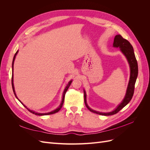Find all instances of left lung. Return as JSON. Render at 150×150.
<instances>
[{
  "instance_id": "left-lung-1",
  "label": "left lung",
  "mask_w": 150,
  "mask_h": 150,
  "mask_svg": "<svg viewBox=\"0 0 150 150\" xmlns=\"http://www.w3.org/2000/svg\"><path fill=\"white\" fill-rule=\"evenodd\" d=\"M113 47L116 48H120L121 52L124 54L126 57L127 61L128 62L130 69V76L129 80L127 87L126 94L125 96L124 99L121 102L120 104L117 106V107L114 110L108 112H102L92 110L90 108L88 105L87 101H86V93L85 90L84 89V103L86 106L87 107L88 110L94 113H96L98 115H100L103 116H110L116 114L117 112H119L121 109L123 108L125 106L129 103L132 99V97L134 94V85L136 81H137L138 74V62L136 59L134 50L133 46L129 43L128 40L124 39L122 36L120 34L116 35L114 39V42H113Z\"/></svg>"
}]
</instances>
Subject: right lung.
I'll use <instances>...</instances> for the list:
<instances>
[{
	"label": "right lung",
	"instance_id": "1",
	"mask_svg": "<svg viewBox=\"0 0 150 150\" xmlns=\"http://www.w3.org/2000/svg\"><path fill=\"white\" fill-rule=\"evenodd\" d=\"M18 52H19V51H18L17 50V51L16 52V54H15V55H14V56H13V61H12V89H13V93H14V94H15V96H16V98L18 99V100H19L22 104H23L24 105V107H25L27 109H28V111H30V112H32L33 113V114H34V115H38V116H44V115H52V114H54V113H56V112H57L59 111L61 109V108H62V105H63V103H64V97H65V94H66V91H67V89H68V88H69V86H70V85H71V83H72V80H71V81H69V83H67V84L66 85V88H65V89H64V92H63V94H62V101H61V104H60V105L59 106V107L58 108H57L56 110H53V111H51V112H46V113H40V112H35V111H33V110H29V108H27L24 104L22 103L19 99L17 98V96H16V91H15V89H14V86H13V63H14V61H15V59H16V56H17V53H18Z\"/></svg>",
	"mask_w": 150,
	"mask_h": 150
}]
</instances>
